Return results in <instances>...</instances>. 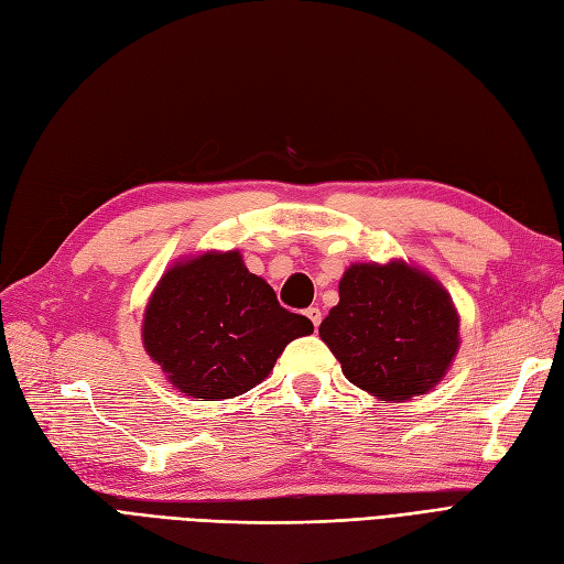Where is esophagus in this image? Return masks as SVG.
I'll use <instances>...</instances> for the list:
<instances>
[{
	"label": "esophagus",
	"mask_w": 564,
	"mask_h": 564,
	"mask_svg": "<svg viewBox=\"0 0 564 564\" xmlns=\"http://www.w3.org/2000/svg\"><path fill=\"white\" fill-rule=\"evenodd\" d=\"M306 317L311 319L313 327L317 329V327H319V319H323V313H319L317 306H311V308H306Z\"/></svg>",
	"instance_id": "obj_1"
}]
</instances>
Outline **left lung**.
<instances>
[{
    "label": "left lung",
    "instance_id": "1",
    "mask_svg": "<svg viewBox=\"0 0 564 564\" xmlns=\"http://www.w3.org/2000/svg\"><path fill=\"white\" fill-rule=\"evenodd\" d=\"M319 337L348 382L384 401L430 391L458 351V313L444 286L405 263H358Z\"/></svg>",
    "mask_w": 564,
    "mask_h": 564
}]
</instances>
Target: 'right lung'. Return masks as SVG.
Segmentation results:
<instances>
[{
    "instance_id": "1",
    "label": "right lung",
    "mask_w": 564,
    "mask_h": 564,
    "mask_svg": "<svg viewBox=\"0 0 564 564\" xmlns=\"http://www.w3.org/2000/svg\"><path fill=\"white\" fill-rule=\"evenodd\" d=\"M306 315L280 306L239 251L204 253L161 278L144 313L147 354L192 399L220 401L261 384Z\"/></svg>"
}]
</instances>
